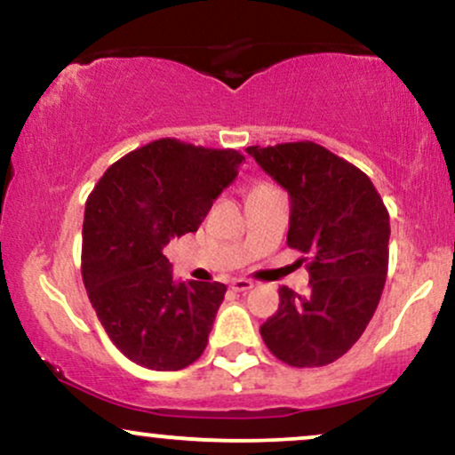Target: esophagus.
<instances>
[{
  "label": "esophagus",
  "mask_w": 455,
  "mask_h": 455,
  "mask_svg": "<svg viewBox=\"0 0 455 455\" xmlns=\"http://www.w3.org/2000/svg\"><path fill=\"white\" fill-rule=\"evenodd\" d=\"M252 286H254L252 282L245 280V278H235L231 282V289L237 291V293H245V291H250V289H252Z\"/></svg>",
  "instance_id": "obj_1"
}]
</instances>
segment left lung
Returning a JSON list of instances; mask_svg holds the SVG:
<instances>
[{"label":"left lung","mask_w":455,"mask_h":455,"mask_svg":"<svg viewBox=\"0 0 455 455\" xmlns=\"http://www.w3.org/2000/svg\"><path fill=\"white\" fill-rule=\"evenodd\" d=\"M291 196L286 243L310 271V293L280 286L260 336L280 362L318 368L342 357L377 310L389 265V212L370 177L312 143L245 149Z\"/></svg>","instance_id":"1"}]
</instances>
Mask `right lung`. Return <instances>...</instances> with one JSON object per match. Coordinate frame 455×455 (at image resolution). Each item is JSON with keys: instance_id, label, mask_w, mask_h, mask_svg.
<instances>
[{"instance_id": "add662e5", "label": "right lung", "mask_w": 455, "mask_h": 455, "mask_svg": "<svg viewBox=\"0 0 455 455\" xmlns=\"http://www.w3.org/2000/svg\"><path fill=\"white\" fill-rule=\"evenodd\" d=\"M242 160L237 149L158 139L108 166L87 198L83 284L130 362L181 370L205 351L227 286L175 282L162 248L201 227Z\"/></svg>"}]
</instances>
